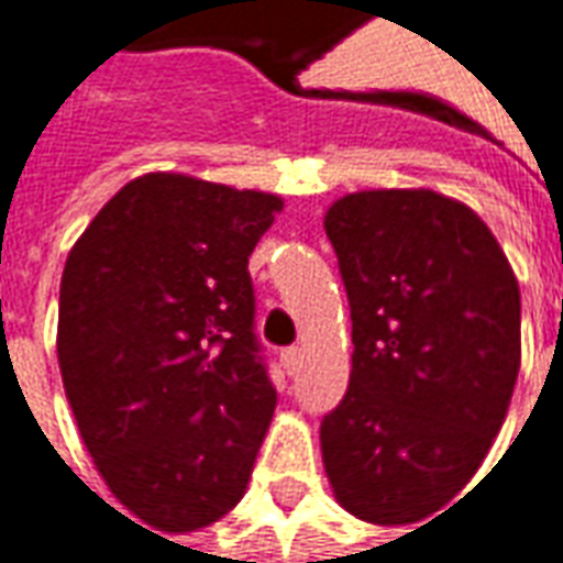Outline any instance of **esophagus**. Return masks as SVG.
Listing matches in <instances>:
<instances>
[{"mask_svg":"<svg viewBox=\"0 0 563 563\" xmlns=\"http://www.w3.org/2000/svg\"><path fill=\"white\" fill-rule=\"evenodd\" d=\"M280 364L286 374H296L301 367V349L299 345H292V349H283L280 352Z\"/></svg>","mask_w":563,"mask_h":563,"instance_id":"esophagus-1","label":"esophagus"}]
</instances>
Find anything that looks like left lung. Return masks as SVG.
<instances>
[{
  "mask_svg": "<svg viewBox=\"0 0 563 563\" xmlns=\"http://www.w3.org/2000/svg\"><path fill=\"white\" fill-rule=\"evenodd\" d=\"M323 230L352 308V377L320 420L333 495L367 523L452 501L498 437L520 371V289L493 230L433 189H367Z\"/></svg>",
  "mask_w": 563,
  "mask_h": 563,
  "instance_id": "8db88e82",
  "label": "left lung"
}]
</instances>
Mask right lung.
I'll use <instances>...</instances> for the list:
<instances>
[{
  "label": "right lung",
  "mask_w": 563,
  "mask_h": 563,
  "mask_svg": "<svg viewBox=\"0 0 563 563\" xmlns=\"http://www.w3.org/2000/svg\"><path fill=\"white\" fill-rule=\"evenodd\" d=\"M283 202L184 174L136 177L74 243L58 367L108 489L165 533L236 508L277 408L249 255Z\"/></svg>",
  "instance_id": "obj_1"
}]
</instances>
